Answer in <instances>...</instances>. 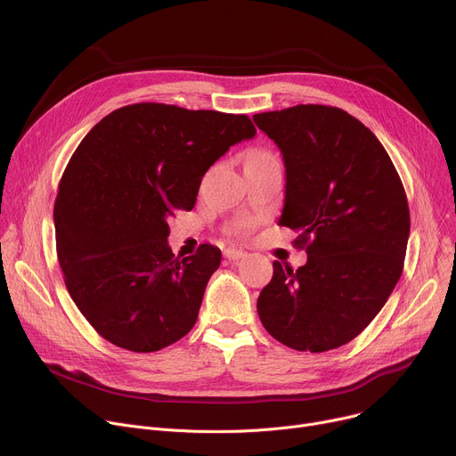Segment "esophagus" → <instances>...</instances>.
<instances>
[{"mask_svg":"<svg viewBox=\"0 0 456 456\" xmlns=\"http://www.w3.org/2000/svg\"><path fill=\"white\" fill-rule=\"evenodd\" d=\"M224 254H225L227 259H231V262H236V259H241L247 252L240 250V248H227Z\"/></svg>","mask_w":456,"mask_h":456,"instance_id":"obj_1","label":"esophagus"}]
</instances>
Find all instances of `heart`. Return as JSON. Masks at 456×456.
Wrapping results in <instances>:
<instances>
[{
    "label": "heart",
    "mask_w": 456,
    "mask_h": 456,
    "mask_svg": "<svg viewBox=\"0 0 456 456\" xmlns=\"http://www.w3.org/2000/svg\"><path fill=\"white\" fill-rule=\"evenodd\" d=\"M248 227H250V222H248V220H245V222H240V224L236 225V232H241V231L248 229Z\"/></svg>",
    "instance_id": "obj_1"
}]
</instances>
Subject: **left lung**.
<instances>
[{
    "label": "left lung",
    "mask_w": 456,
    "mask_h": 456,
    "mask_svg": "<svg viewBox=\"0 0 456 456\" xmlns=\"http://www.w3.org/2000/svg\"><path fill=\"white\" fill-rule=\"evenodd\" d=\"M285 162L280 225L299 232L308 259L274 262L257 315L289 348L327 352L357 338L395 289L410 238L399 173L370 129L345 110L297 104L256 113Z\"/></svg>",
    "instance_id": "8db88e82"
}]
</instances>
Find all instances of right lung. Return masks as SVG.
Instances as JSON below:
<instances>
[{"label": "right lung", "instance_id": "right-lung-1", "mask_svg": "<svg viewBox=\"0 0 456 456\" xmlns=\"http://www.w3.org/2000/svg\"><path fill=\"white\" fill-rule=\"evenodd\" d=\"M256 135L247 115L139 102L97 122L72 155L53 206L64 283L106 341L157 352L197 322L222 252L175 257L167 218L192 209L202 176Z\"/></svg>", "mask_w": 456, "mask_h": 456}]
</instances>
